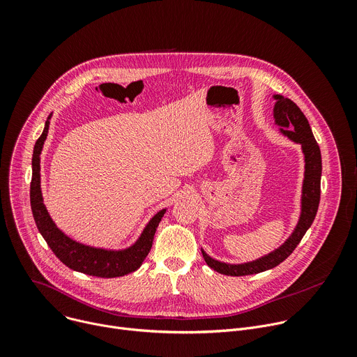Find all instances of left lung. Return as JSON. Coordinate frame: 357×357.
Listing matches in <instances>:
<instances>
[{
	"label": "left lung",
	"instance_id": "left-lung-1",
	"mask_svg": "<svg viewBox=\"0 0 357 357\" xmlns=\"http://www.w3.org/2000/svg\"><path fill=\"white\" fill-rule=\"evenodd\" d=\"M273 98L275 100L274 105V123L278 126V131L291 139L295 144H301V149L303 154L305 171H303V181H302V190H301V213L296 226L294 227L289 237L275 250L270 251L266 256L241 263V264H230L225 261L215 260L209 254L202 250V256L205 259L206 264L213 268L215 271L240 277V275H250V274H259L267 270H271L281 264L289 254L295 250L299 244L303 234L311 227L319 206V197H321V175H322V158H321V149L319 145L312 134L310 123L299 107L294 103L292 100L281 96L274 94Z\"/></svg>",
	"mask_w": 357,
	"mask_h": 357
}]
</instances>
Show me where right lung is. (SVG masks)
Instances as JSON below:
<instances>
[{
  "label": "right lung",
  "mask_w": 357,
  "mask_h": 357,
  "mask_svg": "<svg viewBox=\"0 0 357 357\" xmlns=\"http://www.w3.org/2000/svg\"><path fill=\"white\" fill-rule=\"evenodd\" d=\"M50 119H52V113L45 121V128L35 142L32 155L31 208L39 233L47 245L52 248L55 256L73 271L101 278H116L138 270L148 256L157 227L167 209H162L152 216L145 225L139 237L130 247L120 250L87 245L62 231L54 219L50 218L43 203L40 189V154L47 137Z\"/></svg>",
  "instance_id": "add662e5"
}]
</instances>
